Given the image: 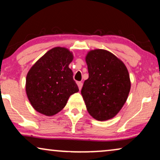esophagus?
Here are the masks:
<instances>
[{
	"instance_id": "obj_1",
	"label": "esophagus",
	"mask_w": 160,
	"mask_h": 160,
	"mask_svg": "<svg viewBox=\"0 0 160 160\" xmlns=\"http://www.w3.org/2000/svg\"><path fill=\"white\" fill-rule=\"evenodd\" d=\"M77 85L78 87V89H79V90H81V89H82V85H83L82 82H77Z\"/></svg>"
}]
</instances>
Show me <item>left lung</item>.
<instances>
[{"mask_svg":"<svg viewBox=\"0 0 160 160\" xmlns=\"http://www.w3.org/2000/svg\"><path fill=\"white\" fill-rule=\"evenodd\" d=\"M89 78L81 91L87 111L94 119L114 117L128 99L130 79L125 65L114 54L95 49L86 56Z\"/></svg>","mask_w":160,"mask_h":160,"instance_id":"1","label":"left lung"}]
</instances>
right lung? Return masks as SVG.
Masks as SVG:
<instances>
[{
  "label": "right lung",
  "instance_id": "add662e5",
  "mask_svg": "<svg viewBox=\"0 0 160 160\" xmlns=\"http://www.w3.org/2000/svg\"><path fill=\"white\" fill-rule=\"evenodd\" d=\"M73 59V54L66 48L54 47L28 71L26 93L36 111L49 117L56 114L65 106L70 96L78 92L68 67Z\"/></svg>",
  "mask_w": 160,
  "mask_h": 160
}]
</instances>
